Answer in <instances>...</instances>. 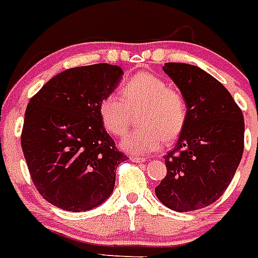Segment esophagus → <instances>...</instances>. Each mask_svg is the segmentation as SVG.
Segmentation results:
<instances>
[{
  "instance_id": "esophagus-1",
  "label": "esophagus",
  "mask_w": 258,
  "mask_h": 258,
  "mask_svg": "<svg viewBox=\"0 0 258 258\" xmlns=\"http://www.w3.org/2000/svg\"><path fill=\"white\" fill-rule=\"evenodd\" d=\"M131 160H133V162H135V163H143V162H146V158H139V156H131Z\"/></svg>"
}]
</instances>
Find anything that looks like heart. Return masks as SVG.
I'll return each mask as SVG.
<instances>
[{"instance_id":"obj_1","label":"heart","mask_w":258,"mask_h":258,"mask_svg":"<svg viewBox=\"0 0 258 258\" xmlns=\"http://www.w3.org/2000/svg\"><path fill=\"white\" fill-rule=\"evenodd\" d=\"M142 106L139 128L125 134L123 150L134 155H147L160 150L167 140H175L187 122V103L180 91L168 87L151 73H138L123 83L119 95L111 93L100 100L98 112L103 128L112 136L124 134L128 108Z\"/></svg>"}]
</instances>
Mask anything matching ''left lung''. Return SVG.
<instances>
[{"label":"left lung","instance_id":"8db88e82","mask_svg":"<svg viewBox=\"0 0 258 258\" xmlns=\"http://www.w3.org/2000/svg\"><path fill=\"white\" fill-rule=\"evenodd\" d=\"M163 70L187 103V122L164 156L167 175L155 188L177 212L205 208L231 184L244 151V115L216 78L198 66L168 62Z\"/></svg>","mask_w":258,"mask_h":258}]
</instances>
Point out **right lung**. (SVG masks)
<instances>
[{
    "instance_id": "add662e5",
    "label": "right lung",
    "mask_w": 258,
    "mask_h": 258,
    "mask_svg": "<svg viewBox=\"0 0 258 258\" xmlns=\"http://www.w3.org/2000/svg\"><path fill=\"white\" fill-rule=\"evenodd\" d=\"M119 66L96 63L62 71L27 104L21 144L31 180L58 208L82 212L110 198L127 156L100 123V100L122 79Z\"/></svg>"
}]
</instances>
